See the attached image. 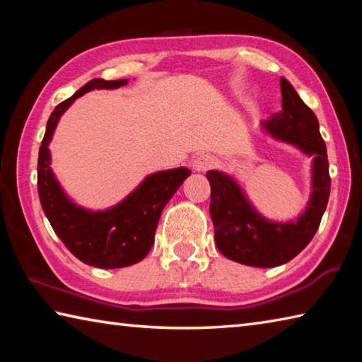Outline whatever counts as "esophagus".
Segmentation results:
<instances>
[{"label":"esophagus","instance_id":"obj_1","mask_svg":"<svg viewBox=\"0 0 362 362\" xmlns=\"http://www.w3.org/2000/svg\"><path fill=\"white\" fill-rule=\"evenodd\" d=\"M214 164H216V159H214L211 155H199L193 159L192 166L196 173H206V170L214 168Z\"/></svg>","mask_w":362,"mask_h":362}]
</instances>
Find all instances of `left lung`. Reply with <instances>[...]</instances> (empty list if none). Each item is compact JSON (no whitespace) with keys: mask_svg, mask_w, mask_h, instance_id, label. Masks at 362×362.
Segmentation results:
<instances>
[{"mask_svg":"<svg viewBox=\"0 0 362 362\" xmlns=\"http://www.w3.org/2000/svg\"><path fill=\"white\" fill-rule=\"evenodd\" d=\"M281 95L283 110L262 121V127L273 139L297 146L313 158L311 196L305 212L291 222H273L255 211L233 177L220 170L206 174L211 183L209 212L217 249L226 259L243 265L272 268L292 260L313 240L329 201L327 150L316 115L286 78H281Z\"/></svg>","mask_w":362,"mask_h":362,"instance_id":"8db88e82","label":"left lung"}]
</instances>
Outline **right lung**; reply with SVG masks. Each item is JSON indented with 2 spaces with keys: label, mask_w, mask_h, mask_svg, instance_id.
<instances>
[{
  "label": "right lung",
  "mask_w": 362,
  "mask_h": 362,
  "mask_svg": "<svg viewBox=\"0 0 362 362\" xmlns=\"http://www.w3.org/2000/svg\"><path fill=\"white\" fill-rule=\"evenodd\" d=\"M124 84L127 79H90L70 99L59 103L47 119L38 155V194L49 223L76 259L97 268H122L145 259L155 243V231L164 206L192 174L187 168L151 174L121 203L105 211L84 209L65 194L51 169L49 153L60 116L89 90L116 89Z\"/></svg>",
  "instance_id": "obj_1"
}]
</instances>
